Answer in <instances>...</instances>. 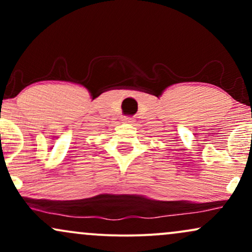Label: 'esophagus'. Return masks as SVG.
Segmentation results:
<instances>
[{"instance_id": "esophagus-1", "label": "esophagus", "mask_w": 252, "mask_h": 252, "mask_svg": "<svg viewBox=\"0 0 252 252\" xmlns=\"http://www.w3.org/2000/svg\"><path fill=\"white\" fill-rule=\"evenodd\" d=\"M123 121H124V122H126V123H132V122H134V118L130 117V116H126L123 118Z\"/></svg>"}]
</instances>
